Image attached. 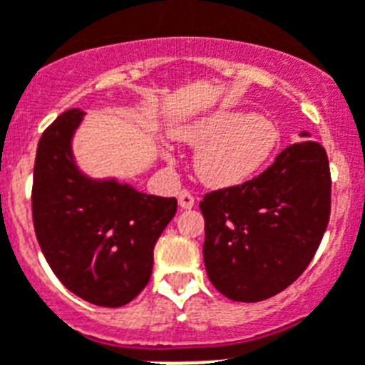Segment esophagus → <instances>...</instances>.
<instances>
[{
	"instance_id": "1",
	"label": "esophagus",
	"mask_w": 365,
	"mask_h": 365,
	"mask_svg": "<svg viewBox=\"0 0 365 365\" xmlns=\"http://www.w3.org/2000/svg\"><path fill=\"white\" fill-rule=\"evenodd\" d=\"M177 200H179V207L180 209H192L195 205V200H194V195L190 194V192H186V190H182V192H179V195H177Z\"/></svg>"
}]
</instances>
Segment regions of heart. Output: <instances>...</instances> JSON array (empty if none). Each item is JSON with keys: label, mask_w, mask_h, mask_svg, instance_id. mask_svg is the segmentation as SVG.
<instances>
[{"label": "heart", "mask_w": 365, "mask_h": 365, "mask_svg": "<svg viewBox=\"0 0 365 365\" xmlns=\"http://www.w3.org/2000/svg\"><path fill=\"white\" fill-rule=\"evenodd\" d=\"M175 140L195 147L194 168L203 185L235 188L246 185L278 153V125L252 111L220 110L171 128ZM171 160L170 153H164Z\"/></svg>", "instance_id": "1"}]
</instances>
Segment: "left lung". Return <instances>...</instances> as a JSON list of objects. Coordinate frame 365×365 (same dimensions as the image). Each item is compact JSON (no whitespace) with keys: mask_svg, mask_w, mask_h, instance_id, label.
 <instances>
[{"mask_svg":"<svg viewBox=\"0 0 365 365\" xmlns=\"http://www.w3.org/2000/svg\"><path fill=\"white\" fill-rule=\"evenodd\" d=\"M293 143L246 185L210 192L203 261L210 284L237 302H259L306 270L330 218V165L317 141Z\"/></svg>","mask_w":365,"mask_h":365,"instance_id":"8db88e82","label":"left lung"}]
</instances>
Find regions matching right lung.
<instances>
[{"instance_id": "add662e5", "label": "right lung", "mask_w": 365, "mask_h": 365, "mask_svg": "<svg viewBox=\"0 0 365 365\" xmlns=\"http://www.w3.org/2000/svg\"><path fill=\"white\" fill-rule=\"evenodd\" d=\"M83 115L67 110L38 141L33 225L50 269L68 291L95 306L119 308L149 284L155 244L175 216L177 200L83 173L72 150Z\"/></svg>"}]
</instances>
